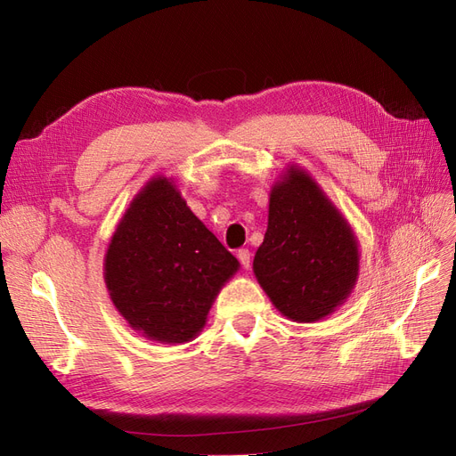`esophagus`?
<instances>
[{
  "label": "esophagus",
  "instance_id": "1",
  "mask_svg": "<svg viewBox=\"0 0 456 456\" xmlns=\"http://www.w3.org/2000/svg\"><path fill=\"white\" fill-rule=\"evenodd\" d=\"M238 258H240V262H241V266H243L245 270H249V266H251V253L247 251V249H240V251H238Z\"/></svg>",
  "mask_w": 456,
  "mask_h": 456
}]
</instances>
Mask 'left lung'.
Returning a JSON list of instances; mask_svg holds the SVG:
<instances>
[{"instance_id":"1","label":"left lung","mask_w":456,"mask_h":456,"mask_svg":"<svg viewBox=\"0 0 456 456\" xmlns=\"http://www.w3.org/2000/svg\"><path fill=\"white\" fill-rule=\"evenodd\" d=\"M253 272L272 305L297 323L337 312L355 287V233L312 175L295 163L270 190L268 228Z\"/></svg>"}]
</instances>
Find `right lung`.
<instances>
[{
    "instance_id": "right-lung-1",
    "label": "right lung",
    "mask_w": 456,
    "mask_h": 456,
    "mask_svg": "<svg viewBox=\"0 0 456 456\" xmlns=\"http://www.w3.org/2000/svg\"><path fill=\"white\" fill-rule=\"evenodd\" d=\"M240 262L191 213L169 176H151L119 218L104 283L131 329L161 344L194 340Z\"/></svg>"
}]
</instances>
